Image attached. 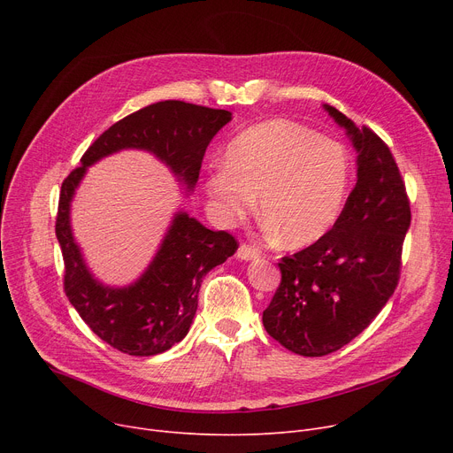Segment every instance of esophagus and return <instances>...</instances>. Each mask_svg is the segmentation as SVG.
Masks as SVG:
<instances>
[{
  "label": "esophagus",
  "instance_id": "34e87169",
  "mask_svg": "<svg viewBox=\"0 0 453 453\" xmlns=\"http://www.w3.org/2000/svg\"><path fill=\"white\" fill-rule=\"evenodd\" d=\"M236 257H239L241 260H255L260 257V251L250 244H242L239 248V251H236Z\"/></svg>",
  "mask_w": 453,
  "mask_h": 453
}]
</instances>
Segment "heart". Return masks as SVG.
<instances>
[{
    "label": "heart",
    "instance_id": "obj_1",
    "mask_svg": "<svg viewBox=\"0 0 453 453\" xmlns=\"http://www.w3.org/2000/svg\"><path fill=\"white\" fill-rule=\"evenodd\" d=\"M350 180L342 142L303 125L273 119L234 137L226 165L207 178V190L224 222L258 205L284 244H312L334 226Z\"/></svg>",
    "mask_w": 453,
    "mask_h": 453
}]
</instances>
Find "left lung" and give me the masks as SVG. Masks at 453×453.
I'll return each instance as SVG.
<instances>
[{"mask_svg": "<svg viewBox=\"0 0 453 453\" xmlns=\"http://www.w3.org/2000/svg\"><path fill=\"white\" fill-rule=\"evenodd\" d=\"M358 150V181L334 227L279 260L280 282L263 312L268 334L301 356H325L364 332L393 296L411 224L410 198L386 142L325 106Z\"/></svg>", "mask_w": 453, "mask_h": 453, "instance_id": "1", "label": "left lung"}]
</instances>
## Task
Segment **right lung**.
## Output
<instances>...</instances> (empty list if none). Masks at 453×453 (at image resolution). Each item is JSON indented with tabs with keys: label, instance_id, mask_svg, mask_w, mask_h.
I'll return each mask as SVG.
<instances>
[{
	"label": "right lung",
	"instance_id": "right-lung-1",
	"mask_svg": "<svg viewBox=\"0 0 453 453\" xmlns=\"http://www.w3.org/2000/svg\"><path fill=\"white\" fill-rule=\"evenodd\" d=\"M231 121L227 110L161 101L111 125L62 181L55 233L64 257V292L84 323L110 347L130 356L169 350L188 332L198 308L202 279L226 263L239 242L178 212L149 270L128 288H110L88 272L69 227V203L88 166L101 157L142 149L156 154L193 188L209 141Z\"/></svg>",
	"mask_w": 453,
	"mask_h": 453
}]
</instances>
